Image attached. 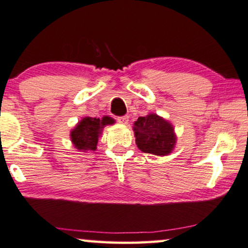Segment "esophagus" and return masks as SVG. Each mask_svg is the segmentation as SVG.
Returning a JSON list of instances; mask_svg holds the SVG:
<instances>
[{
    "label": "esophagus",
    "instance_id": "esophagus-1",
    "mask_svg": "<svg viewBox=\"0 0 248 248\" xmlns=\"http://www.w3.org/2000/svg\"><path fill=\"white\" fill-rule=\"evenodd\" d=\"M117 122H118V123L123 124V125H127L128 124V116L117 117Z\"/></svg>",
    "mask_w": 248,
    "mask_h": 248
}]
</instances>
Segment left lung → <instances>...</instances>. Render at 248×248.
Returning <instances> with one entry per match:
<instances>
[{"mask_svg":"<svg viewBox=\"0 0 248 248\" xmlns=\"http://www.w3.org/2000/svg\"><path fill=\"white\" fill-rule=\"evenodd\" d=\"M133 131L136 145L144 153L164 156L175 148L177 134L173 125L155 113L140 116L134 122Z\"/></svg>","mask_w":248,"mask_h":248,"instance_id":"left-lung-1","label":"left lung"}]
</instances>
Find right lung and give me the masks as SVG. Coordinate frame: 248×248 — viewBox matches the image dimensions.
I'll use <instances>...</instances> for the list:
<instances>
[{
  "label": "right lung",
  "instance_id": "right-lung-1",
  "mask_svg": "<svg viewBox=\"0 0 248 248\" xmlns=\"http://www.w3.org/2000/svg\"><path fill=\"white\" fill-rule=\"evenodd\" d=\"M115 120L109 116L102 118L85 116L78 122L70 132V140L75 149L80 152L95 151L97 149L99 136L106 125H113Z\"/></svg>",
  "mask_w": 248,
  "mask_h": 248
}]
</instances>
